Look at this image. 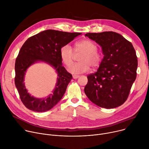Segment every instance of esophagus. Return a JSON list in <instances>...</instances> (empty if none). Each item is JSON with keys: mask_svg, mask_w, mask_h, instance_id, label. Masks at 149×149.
<instances>
[{"mask_svg": "<svg viewBox=\"0 0 149 149\" xmlns=\"http://www.w3.org/2000/svg\"><path fill=\"white\" fill-rule=\"evenodd\" d=\"M73 77V78L74 79H77V78H79V75H73L72 76Z\"/></svg>", "mask_w": 149, "mask_h": 149, "instance_id": "obj_1", "label": "esophagus"}]
</instances>
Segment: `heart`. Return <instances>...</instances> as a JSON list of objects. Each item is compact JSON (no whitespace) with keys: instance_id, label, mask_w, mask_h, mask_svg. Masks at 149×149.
Masks as SVG:
<instances>
[{"instance_id":"b5f03b06","label":"heart","mask_w":149,"mask_h":149,"mask_svg":"<svg viewBox=\"0 0 149 149\" xmlns=\"http://www.w3.org/2000/svg\"><path fill=\"white\" fill-rule=\"evenodd\" d=\"M97 49L96 45L90 40L84 39L77 42L74 51L76 53H82L79 58L80 62L71 65L68 71L72 74H79L88 71L90 65L94 68L98 67L102 62V55ZM60 56L62 61L69 66L73 61L74 50L69 44H66L61 48Z\"/></svg>"}]
</instances>
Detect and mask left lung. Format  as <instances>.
<instances>
[{"instance_id":"obj_1","label":"left lung","mask_w":149,"mask_h":149,"mask_svg":"<svg viewBox=\"0 0 149 149\" xmlns=\"http://www.w3.org/2000/svg\"><path fill=\"white\" fill-rule=\"evenodd\" d=\"M102 49L104 57L97 71L87 76L84 92L97 106L112 109L127 99L137 77V57L132 45L113 31L87 33Z\"/></svg>"}]
</instances>
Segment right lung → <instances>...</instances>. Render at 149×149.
Masks as SVG:
<instances>
[{
	"label": "right lung",
	"instance_id": "obj_1",
	"mask_svg": "<svg viewBox=\"0 0 149 149\" xmlns=\"http://www.w3.org/2000/svg\"><path fill=\"white\" fill-rule=\"evenodd\" d=\"M81 34L80 33L47 30L26 40L15 61V84L21 100L26 108L33 111L43 112L51 109L61 100L72 76L62 66L60 50L62 46L68 44ZM37 61H43L50 64L58 74L55 89L50 95L42 99L31 96L23 83L26 70Z\"/></svg>",
	"mask_w": 149,
	"mask_h": 149
}]
</instances>
